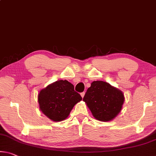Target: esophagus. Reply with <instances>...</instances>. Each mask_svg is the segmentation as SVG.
I'll use <instances>...</instances> for the list:
<instances>
[{
    "instance_id": "34e87169",
    "label": "esophagus",
    "mask_w": 156,
    "mask_h": 156,
    "mask_svg": "<svg viewBox=\"0 0 156 156\" xmlns=\"http://www.w3.org/2000/svg\"><path fill=\"white\" fill-rule=\"evenodd\" d=\"M85 91H83V92H81L80 93V95H81V96H82V98H83L84 97V96H85Z\"/></svg>"
}]
</instances>
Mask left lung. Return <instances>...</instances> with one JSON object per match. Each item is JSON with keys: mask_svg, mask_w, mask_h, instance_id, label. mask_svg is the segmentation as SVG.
Here are the masks:
<instances>
[{"mask_svg": "<svg viewBox=\"0 0 156 156\" xmlns=\"http://www.w3.org/2000/svg\"><path fill=\"white\" fill-rule=\"evenodd\" d=\"M83 101L87 103L94 117L101 122H108L116 117L124 101L123 93L109 83L94 81L87 89Z\"/></svg>", "mask_w": 156, "mask_h": 156, "instance_id": "left-lung-1", "label": "left lung"}]
</instances>
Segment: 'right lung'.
<instances>
[{"label":"right lung","instance_id":"right-lung-1","mask_svg":"<svg viewBox=\"0 0 156 156\" xmlns=\"http://www.w3.org/2000/svg\"><path fill=\"white\" fill-rule=\"evenodd\" d=\"M82 100L80 94L67 80H58L41 90L38 95L39 108L44 115L54 122L68 117L73 106Z\"/></svg>","mask_w":156,"mask_h":156}]
</instances>
